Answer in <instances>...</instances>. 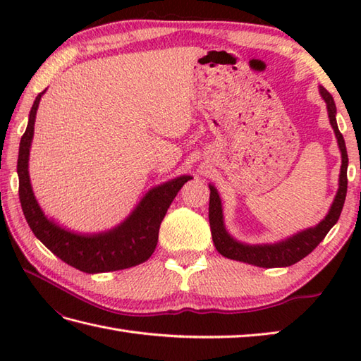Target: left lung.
I'll return each mask as SVG.
<instances>
[{"label":"left lung","mask_w":361,"mask_h":361,"mask_svg":"<svg viewBox=\"0 0 361 361\" xmlns=\"http://www.w3.org/2000/svg\"><path fill=\"white\" fill-rule=\"evenodd\" d=\"M319 94L326 102L329 122L334 128L336 137V144L341 153V167L338 176V189L334 197V202L329 208L326 217L317 224L315 226L305 228L291 234L283 239L273 242V243H247L237 240L235 237L228 231L224 217V208H221V198L219 195L217 188L209 183V225L212 233L214 247L220 252L221 256L228 259L239 260L255 267L262 268H281L290 267L299 260L304 259L307 255L315 250L319 242L324 239L326 234L331 231V228L338 221L340 214L343 209L344 200H346L348 192V150L344 144V137L340 133L338 124H336V106L331 93L319 85Z\"/></svg>","instance_id":"left-lung-1"}]
</instances>
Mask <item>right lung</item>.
Segmentation results:
<instances>
[{
    "label": "right lung",
    "mask_w": 361,
    "mask_h": 361,
    "mask_svg": "<svg viewBox=\"0 0 361 361\" xmlns=\"http://www.w3.org/2000/svg\"><path fill=\"white\" fill-rule=\"evenodd\" d=\"M44 93L46 90L35 97L18 150L20 203L29 228L51 252L83 273L116 271L145 262L157 248L159 225L169 206L183 185L188 180H192V176L180 175L153 186L121 224L105 231L78 233L60 225L52 217L46 216L38 204L29 175V155L34 140L35 116Z\"/></svg>",
    "instance_id": "right-lung-1"
}]
</instances>
